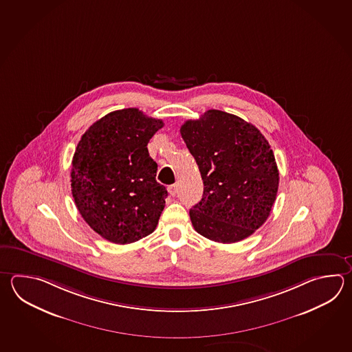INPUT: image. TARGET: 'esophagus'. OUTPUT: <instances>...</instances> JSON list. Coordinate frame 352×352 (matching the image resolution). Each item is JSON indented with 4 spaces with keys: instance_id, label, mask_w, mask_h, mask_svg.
I'll return each mask as SVG.
<instances>
[{
    "instance_id": "34e87169",
    "label": "esophagus",
    "mask_w": 352,
    "mask_h": 352,
    "mask_svg": "<svg viewBox=\"0 0 352 352\" xmlns=\"http://www.w3.org/2000/svg\"><path fill=\"white\" fill-rule=\"evenodd\" d=\"M168 192L170 193V195H175L177 194V192H178V184H172V186H169L168 187Z\"/></svg>"
}]
</instances>
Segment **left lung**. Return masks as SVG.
Segmentation results:
<instances>
[{"label":"left lung","instance_id":"8db88e82","mask_svg":"<svg viewBox=\"0 0 352 352\" xmlns=\"http://www.w3.org/2000/svg\"><path fill=\"white\" fill-rule=\"evenodd\" d=\"M180 134L204 184L189 210L194 230L219 243L250 237L267 221L278 190L271 145L254 125L214 109L187 120Z\"/></svg>","mask_w":352,"mask_h":352}]
</instances>
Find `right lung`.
Masks as SVG:
<instances>
[{
	"instance_id": "add662e5",
	"label": "right lung",
	"mask_w": 352,
	"mask_h": 352,
	"mask_svg": "<svg viewBox=\"0 0 352 352\" xmlns=\"http://www.w3.org/2000/svg\"><path fill=\"white\" fill-rule=\"evenodd\" d=\"M164 122L139 109L102 116L80 139L72 158V192L80 214L101 237L137 242L154 232L168 192L146 145Z\"/></svg>"
}]
</instances>
